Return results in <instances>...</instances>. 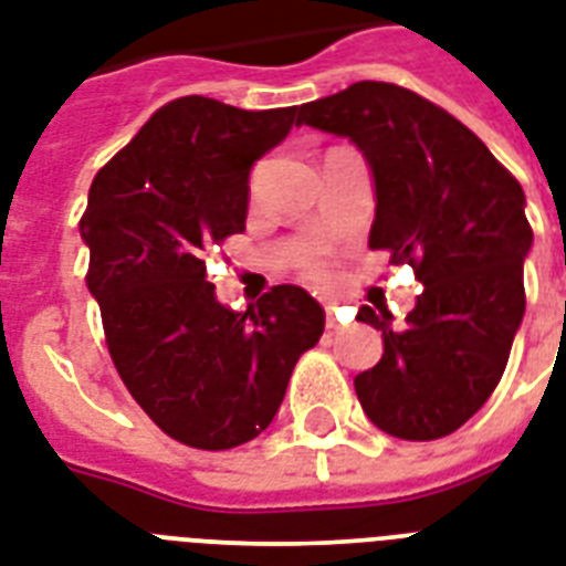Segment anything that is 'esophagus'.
I'll return each instance as SVG.
<instances>
[{"label":"esophagus","mask_w":566,"mask_h":566,"mask_svg":"<svg viewBox=\"0 0 566 566\" xmlns=\"http://www.w3.org/2000/svg\"><path fill=\"white\" fill-rule=\"evenodd\" d=\"M324 324H327V331H339V318H336V304L333 301H324Z\"/></svg>","instance_id":"1"}]
</instances>
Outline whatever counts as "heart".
Here are the masks:
<instances>
[{"instance_id": "heart-1", "label": "heart", "mask_w": 566, "mask_h": 566, "mask_svg": "<svg viewBox=\"0 0 566 566\" xmlns=\"http://www.w3.org/2000/svg\"><path fill=\"white\" fill-rule=\"evenodd\" d=\"M306 271H310L313 277H322V274H324V262L318 260V256H315V260L306 262Z\"/></svg>"}]
</instances>
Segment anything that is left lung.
Returning <instances> with one entry per match:
<instances>
[{
  "label": "left lung",
  "instance_id": "8db88e82",
  "mask_svg": "<svg viewBox=\"0 0 566 566\" xmlns=\"http://www.w3.org/2000/svg\"><path fill=\"white\" fill-rule=\"evenodd\" d=\"M297 124L363 153L375 179L369 248L413 265L424 286L396 331L389 310L360 306L357 322L378 327L384 354L354 378L357 398L380 431L440 440L493 396L523 322V186L461 120L389 82L301 105Z\"/></svg>",
  "mask_w": 566,
  "mask_h": 566
}]
</instances>
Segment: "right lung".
<instances>
[{
  "label": "right lung",
  "instance_id": "right-lung-1",
  "mask_svg": "<svg viewBox=\"0 0 566 566\" xmlns=\"http://www.w3.org/2000/svg\"><path fill=\"white\" fill-rule=\"evenodd\" d=\"M292 126L297 105L244 112L179 96L87 191L78 230L108 354L144 413L195 449L260 437L324 331L301 286H274L235 313L206 283V251L244 230L251 168Z\"/></svg>",
  "mask_w": 566,
  "mask_h": 566
}]
</instances>
